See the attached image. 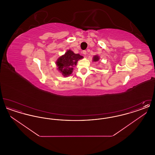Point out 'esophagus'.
<instances>
[{"label":"esophagus","instance_id":"obj_1","mask_svg":"<svg viewBox=\"0 0 155 155\" xmlns=\"http://www.w3.org/2000/svg\"><path fill=\"white\" fill-rule=\"evenodd\" d=\"M82 53H83L84 55H86V54H87V51H84L82 52Z\"/></svg>","mask_w":155,"mask_h":155}]
</instances>
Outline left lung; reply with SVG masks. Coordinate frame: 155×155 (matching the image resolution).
I'll list each match as a JSON object with an SVG mask.
<instances>
[{
	"mask_svg": "<svg viewBox=\"0 0 155 155\" xmlns=\"http://www.w3.org/2000/svg\"><path fill=\"white\" fill-rule=\"evenodd\" d=\"M99 59H100L99 56H98V55H95V56L93 57L92 61H95V62L98 61L99 60Z\"/></svg>",
	"mask_w": 155,
	"mask_h": 155,
	"instance_id": "left-lung-1",
	"label": "left lung"
}]
</instances>
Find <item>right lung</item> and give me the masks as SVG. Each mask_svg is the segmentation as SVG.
<instances>
[{
    "label": "right lung",
    "instance_id": "obj_1",
    "mask_svg": "<svg viewBox=\"0 0 155 155\" xmlns=\"http://www.w3.org/2000/svg\"><path fill=\"white\" fill-rule=\"evenodd\" d=\"M84 57L79 54L74 53L71 50H67V52L60 56L56 61L58 70L64 77H68L72 74L74 67L77 64L79 60Z\"/></svg>",
    "mask_w": 155,
    "mask_h": 155
}]
</instances>
